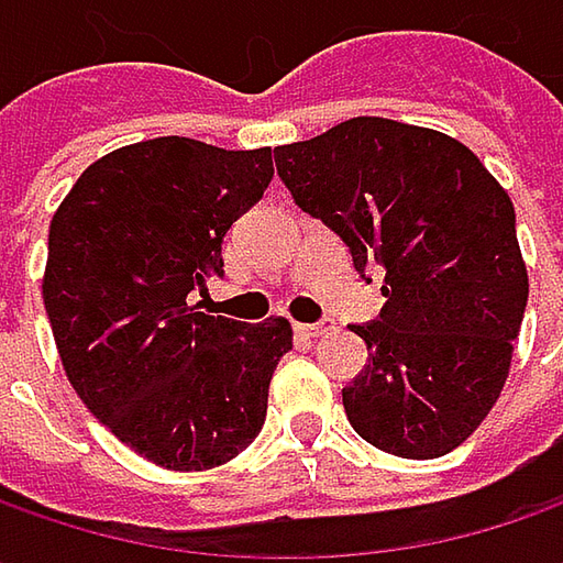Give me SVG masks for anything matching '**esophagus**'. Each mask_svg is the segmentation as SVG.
Returning a JSON list of instances; mask_svg holds the SVG:
<instances>
[{
  "label": "esophagus",
  "mask_w": 563,
  "mask_h": 563,
  "mask_svg": "<svg viewBox=\"0 0 563 563\" xmlns=\"http://www.w3.org/2000/svg\"><path fill=\"white\" fill-rule=\"evenodd\" d=\"M294 332L300 338H322V335H329L332 332V325H325V322H319V325H294Z\"/></svg>",
  "instance_id": "1"
}]
</instances>
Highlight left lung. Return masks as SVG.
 Returning <instances> with one entry per match:
<instances>
[{"instance_id": "obj_1", "label": "left lung", "mask_w": 563, "mask_h": 563, "mask_svg": "<svg viewBox=\"0 0 563 563\" xmlns=\"http://www.w3.org/2000/svg\"><path fill=\"white\" fill-rule=\"evenodd\" d=\"M294 203L363 272L385 269L369 363L341 395L360 439L432 461L464 444L508 382L530 297L514 203L473 150L432 128L360 115L275 146Z\"/></svg>"}]
</instances>
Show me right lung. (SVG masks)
<instances>
[{
  "label": "right lung",
  "instance_id": "1",
  "mask_svg": "<svg viewBox=\"0 0 563 563\" xmlns=\"http://www.w3.org/2000/svg\"><path fill=\"white\" fill-rule=\"evenodd\" d=\"M272 150L156 137L90 165L49 225L43 303L65 376L119 442L165 470L228 464L266 420L291 322L197 313L222 241L269 187Z\"/></svg>",
  "mask_w": 563,
  "mask_h": 563
}]
</instances>
